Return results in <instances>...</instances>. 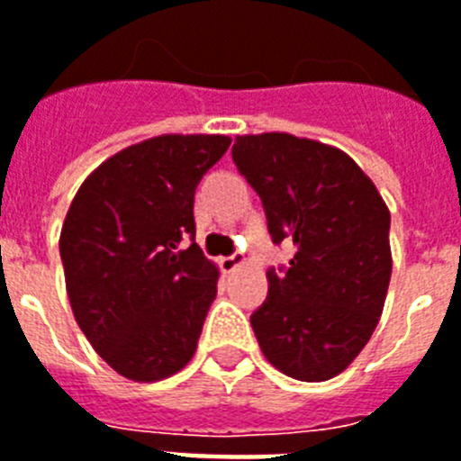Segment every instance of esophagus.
<instances>
[{"label": "esophagus", "mask_w": 461, "mask_h": 461, "mask_svg": "<svg viewBox=\"0 0 461 461\" xmlns=\"http://www.w3.org/2000/svg\"><path fill=\"white\" fill-rule=\"evenodd\" d=\"M220 265H222L224 272H234V269L241 267V265H243V256H241V253H237V250H234L231 256H224L222 260H220Z\"/></svg>", "instance_id": "34e87169"}]
</instances>
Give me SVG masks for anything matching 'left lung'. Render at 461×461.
Here are the masks:
<instances>
[{"label": "left lung", "mask_w": 461, "mask_h": 461, "mask_svg": "<svg viewBox=\"0 0 461 461\" xmlns=\"http://www.w3.org/2000/svg\"><path fill=\"white\" fill-rule=\"evenodd\" d=\"M231 158L258 192L275 243L295 256L267 269L250 315L260 350L286 376L327 381L360 355L391 282V212L348 153L294 134L237 137Z\"/></svg>", "instance_id": "1"}]
</instances>
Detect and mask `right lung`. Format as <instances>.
Masks as SVG:
<instances>
[{"mask_svg":"<svg viewBox=\"0 0 461 461\" xmlns=\"http://www.w3.org/2000/svg\"><path fill=\"white\" fill-rule=\"evenodd\" d=\"M230 141L163 134L127 146L70 203L59 241L70 308L125 379H166L196 353L218 267L196 243L194 194Z\"/></svg>","mask_w":461,"mask_h":461,"instance_id":"add662e5","label":"right lung"}]
</instances>
